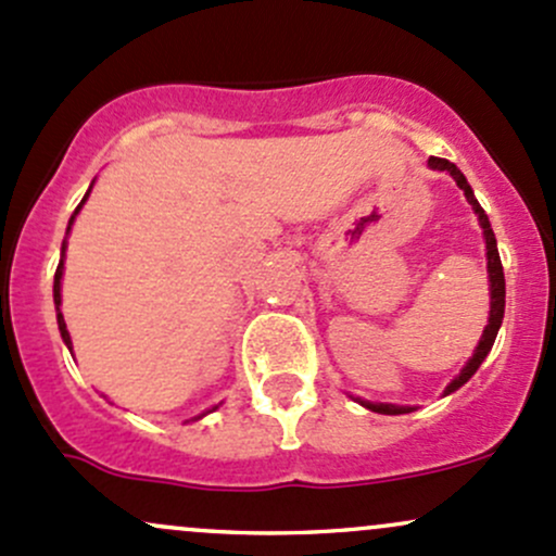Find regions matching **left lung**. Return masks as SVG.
<instances>
[{
  "instance_id": "8db88e82",
  "label": "left lung",
  "mask_w": 556,
  "mask_h": 556,
  "mask_svg": "<svg viewBox=\"0 0 556 556\" xmlns=\"http://www.w3.org/2000/svg\"><path fill=\"white\" fill-rule=\"evenodd\" d=\"M429 166H432V169L447 172V175H451L453 180H456L458 188L464 190V195H467V201L471 204V208H475L477 217H480L482 236H485V249H488V273H491V318H488V326H485V331H482V339H480V344H477L475 355L469 357V363H467V366H464V371L458 374L456 379L451 381V384H447V390H445V395H447V392H456L458 387L467 384L471 376H475L477 368H480V363L485 361L488 352H491L493 342H495V333H498L501 320H504L506 283H504V267H501V256H498V247H495V236H493V228H491V219H488L485 208L480 206V201H477L475 193H471V185L467 182V177H464L462 169H458V166L453 164V161H447V159L432 156V159H429ZM363 405H366V408L376 410V414H390V416L408 414V410H410V408H400V405H390V403H363Z\"/></svg>"
}]
</instances>
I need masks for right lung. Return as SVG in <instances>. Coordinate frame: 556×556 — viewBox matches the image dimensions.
Segmentation results:
<instances>
[{"instance_id": "1", "label": "right lung", "mask_w": 556, "mask_h": 556, "mask_svg": "<svg viewBox=\"0 0 556 556\" xmlns=\"http://www.w3.org/2000/svg\"><path fill=\"white\" fill-rule=\"evenodd\" d=\"M89 195V193H87ZM87 195L85 199H81V204H85L87 201ZM81 204H79V208H81ZM79 208H76V212H79ZM74 212V214H76ZM71 223H74V217H71ZM65 249V247H63ZM61 278H63V260L58 262V270H55V286H52V294H55V309H58V328H61V337H63V342L68 344V350H71V337H68V328H65V320H63V313H61Z\"/></svg>"}]
</instances>
